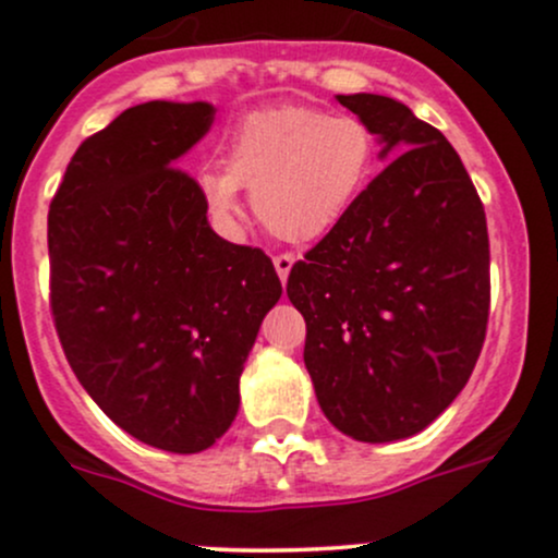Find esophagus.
Wrapping results in <instances>:
<instances>
[{"mask_svg":"<svg viewBox=\"0 0 558 558\" xmlns=\"http://www.w3.org/2000/svg\"><path fill=\"white\" fill-rule=\"evenodd\" d=\"M292 263H295V255H290V253H281V255L274 257V268H277L281 281H287V277H290Z\"/></svg>","mask_w":558,"mask_h":558,"instance_id":"obj_1","label":"esophagus"}]
</instances>
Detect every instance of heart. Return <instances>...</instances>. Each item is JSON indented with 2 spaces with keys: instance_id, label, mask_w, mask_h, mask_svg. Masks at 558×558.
<instances>
[{
  "instance_id": "obj_1",
  "label": "heart",
  "mask_w": 558,
  "mask_h": 558,
  "mask_svg": "<svg viewBox=\"0 0 558 558\" xmlns=\"http://www.w3.org/2000/svg\"><path fill=\"white\" fill-rule=\"evenodd\" d=\"M373 130L349 113L311 106L250 113L226 146V167L202 172L205 205L233 231L242 215L239 189H250L263 226L284 242L303 244L329 233L375 172Z\"/></svg>"
}]
</instances>
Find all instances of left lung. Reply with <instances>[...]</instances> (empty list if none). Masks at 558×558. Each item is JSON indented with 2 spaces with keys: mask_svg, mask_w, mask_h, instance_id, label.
Instances as JSON below:
<instances>
[{
  "mask_svg": "<svg viewBox=\"0 0 558 558\" xmlns=\"http://www.w3.org/2000/svg\"><path fill=\"white\" fill-rule=\"evenodd\" d=\"M401 151L345 218L292 266L303 362L327 421L356 441H397L465 388L489 319L484 205L449 141L386 95H338Z\"/></svg>",
  "mask_w": 558,
  "mask_h": 558,
  "instance_id": "1",
  "label": "left lung"
}]
</instances>
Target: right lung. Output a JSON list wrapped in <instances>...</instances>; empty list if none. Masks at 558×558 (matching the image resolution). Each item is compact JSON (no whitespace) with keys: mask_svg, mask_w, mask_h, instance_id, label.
<instances>
[{"mask_svg":"<svg viewBox=\"0 0 558 558\" xmlns=\"http://www.w3.org/2000/svg\"><path fill=\"white\" fill-rule=\"evenodd\" d=\"M209 104L122 111L65 167L47 215L50 311L71 369L119 428L167 452L229 430L239 375L281 281L263 250L207 223L183 157Z\"/></svg>","mask_w":558,"mask_h":558,"instance_id":"right-lung-1","label":"right lung"}]
</instances>
